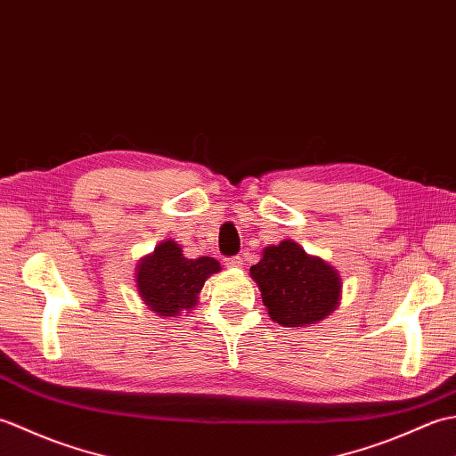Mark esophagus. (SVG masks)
Returning a JSON list of instances; mask_svg holds the SVG:
<instances>
[{
    "label": "esophagus",
    "instance_id": "34e87169",
    "mask_svg": "<svg viewBox=\"0 0 456 456\" xmlns=\"http://www.w3.org/2000/svg\"><path fill=\"white\" fill-rule=\"evenodd\" d=\"M225 266L227 268H240V266H243V258H240V256H229V258H225Z\"/></svg>",
    "mask_w": 456,
    "mask_h": 456
}]
</instances>
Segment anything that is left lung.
<instances>
[{
  "instance_id": "8db88e82",
  "label": "left lung",
  "mask_w": 456,
  "mask_h": 456,
  "mask_svg": "<svg viewBox=\"0 0 456 456\" xmlns=\"http://www.w3.org/2000/svg\"><path fill=\"white\" fill-rule=\"evenodd\" d=\"M250 276L270 317L284 327L315 323L338 304L341 278L322 258L309 256L294 240L266 247L260 263L250 266Z\"/></svg>"
}]
</instances>
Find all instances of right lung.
<instances>
[{
    "label": "right lung",
    "instance_id": "right-lung-1",
    "mask_svg": "<svg viewBox=\"0 0 456 456\" xmlns=\"http://www.w3.org/2000/svg\"><path fill=\"white\" fill-rule=\"evenodd\" d=\"M217 270L219 263L216 258H186L174 240H164L151 256L141 260L137 289L152 312L174 317L182 309L196 305L206 278Z\"/></svg>",
    "mask_w": 456,
    "mask_h": 456
}]
</instances>
